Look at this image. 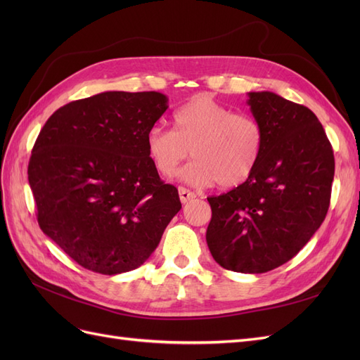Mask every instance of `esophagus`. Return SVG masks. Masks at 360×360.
<instances>
[{
	"label": "esophagus",
	"instance_id": "1",
	"mask_svg": "<svg viewBox=\"0 0 360 360\" xmlns=\"http://www.w3.org/2000/svg\"><path fill=\"white\" fill-rule=\"evenodd\" d=\"M179 195H180V201H181L183 204H186V202L192 201L195 197H197V195H195L193 192H191V191L186 189V188H179Z\"/></svg>",
	"mask_w": 360,
	"mask_h": 360
}]
</instances>
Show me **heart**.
<instances>
[{
	"mask_svg": "<svg viewBox=\"0 0 360 360\" xmlns=\"http://www.w3.org/2000/svg\"><path fill=\"white\" fill-rule=\"evenodd\" d=\"M172 130L153 126L146 136L150 160L163 177H172L189 156L179 179L192 186L236 188L257 168L264 146L263 127L254 117L207 94L193 96L172 115Z\"/></svg>",
	"mask_w": 360,
	"mask_h": 360,
	"instance_id": "b5f03b06",
	"label": "heart"
}]
</instances>
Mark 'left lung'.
Returning a JSON list of instances; mask_svg holds the SVG:
<instances>
[{
    "instance_id": "8db88e82",
    "label": "left lung",
    "mask_w": 360,
    "mask_h": 360,
    "mask_svg": "<svg viewBox=\"0 0 360 360\" xmlns=\"http://www.w3.org/2000/svg\"><path fill=\"white\" fill-rule=\"evenodd\" d=\"M246 103L263 127V153L240 186L207 198L212 221L205 240L224 269L264 274L290 261L323 224L335 159L307 106L271 91H250Z\"/></svg>"
}]
</instances>
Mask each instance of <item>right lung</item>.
Instances as JSON below:
<instances>
[{"label":"right lung","instance_id":"obj_1","mask_svg":"<svg viewBox=\"0 0 360 360\" xmlns=\"http://www.w3.org/2000/svg\"><path fill=\"white\" fill-rule=\"evenodd\" d=\"M167 110L158 91H105L64 105L40 130L28 163L37 221L79 266L102 275L139 267L181 209L146 147Z\"/></svg>","mask_w":360,"mask_h":360}]
</instances>
